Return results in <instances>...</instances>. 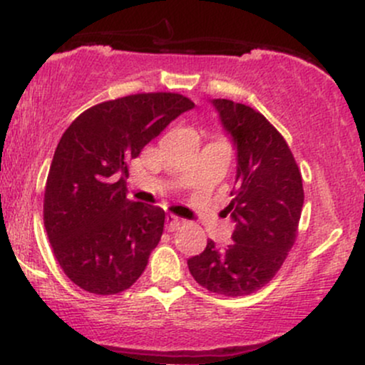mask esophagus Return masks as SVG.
Wrapping results in <instances>:
<instances>
[{
    "mask_svg": "<svg viewBox=\"0 0 365 365\" xmlns=\"http://www.w3.org/2000/svg\"><path fill=\"white\" fill-rule=\"evenodd\" d=\"M183 220H180V217L173 216V215H168L166 216V230L168 232H175V230H178V226L182 225Z\"/></svg>",
    "mask_w": 365,
    "mask_h": 365,
    "instance_id": "obj_1",
    "label": "esophagus"
}]
</instances>
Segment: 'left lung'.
<instances>
[{"label":"left lung","instance_id":"left-lung-1","mask_svg":"<svg viewBox=\"0 0 365 365\" xmlns=\"http://www.w3.org/2000/svg\"><path fill=\"white\" fill-rule=\"evenodd\" d=\"M237 153V177L228 212L235 221L232 244L207 240L187 261L200 287L242 297L269 283L297 238L304 206L302 175L282 133L254 108L212 99Z\"/></svg>","mask_w":365,"mask_h":365}]
</instances>
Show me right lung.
<instances>
[{
    "instance_id": "right-lung-1",
    "label": "right lung",
    "mask_w": 365,
    "mask_h": 365,
    "mask_svg": "<svg viewBox=\"0 0 365 365\" xmlns=\"http://www.w3.org/2000/svg\"><path fill=\"white\" fill-rule=\"evenodd\" d=\"M194 106L173 92L133 94L96 104L65 130L46 182L44 226L58 264L82 290L115 295L144 273L165 211L128 199V163Z\"/></svg>"
}]
</instances>
